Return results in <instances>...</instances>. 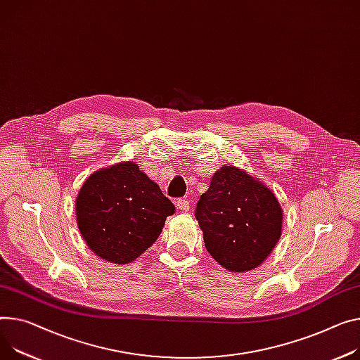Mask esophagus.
<instances>
[{"mask_svg": "<svg viewBox=\"0 0 360 360\" xmlns=\"http://www.w3.org/2000/svg\"><path fill=\"white\" fill-rule=\"evenodd\" d=\"M176 206H177V209L181 210V212H187V210L190 209V203H188V200H186V199H179V200L176 202Z\"/></svg>", "mask_w": 360, "mask_h": 360, "instance_id": "esophagus-1", "label": "esophagus"}]
</instances>
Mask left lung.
Instances as JSON below:
<instances>
[{
	"label": "left lung",
	"mask_w": 360,
	"mask_h": 360,
	"mask_svg": "<svg viewBox=\"0 0 360 360\" xmlns=\"http://www.w3.org/2000/svg\"><path fill=\"white\" fill-rule=\"evenodd\" d=\"M196 219L207 252L229 272L259 266L283 231V209L271 188L229 164L213 174Z\"/></svg>",
	"instance_id": "1"
}]
</instances>
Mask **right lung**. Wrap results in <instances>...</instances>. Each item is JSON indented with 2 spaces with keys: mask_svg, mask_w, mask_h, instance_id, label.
Returning a JSON list of instances; mask_svg holds the SVG:
<instances>
[{
  "mask_svg": "<svg viewBox=\"0 0 360 360\" xmlns=\"http://www.w3.org/2000/svg\"><path fill=\"white\" fill-rule=\"evenodd\" d=\"M76 222L89 250L112 264H129L157 240L176 212L140 165L124 161L101 169L82 184Z\"/></svg>",
  "mask_w": 360,
  "mask_h": 360,
  "instance_id": "obj_1",
  "label": "right lung"
}]
</instances>
